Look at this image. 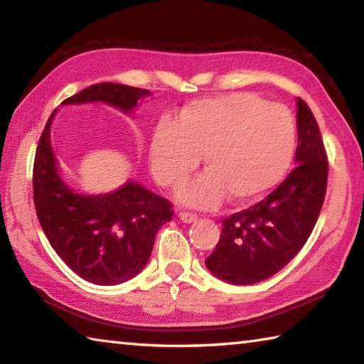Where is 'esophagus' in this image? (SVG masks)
Listing matches in <instances>:
<instances>
[{
  "mask_svg": "<svg viewBox=\"0 0 364 364\" xmlns=\"http://www.w3.org/2000/svg\"><path fill=\"white\" fill-rule=\"evenodd\" d=\"M197 218L199 217L193 212H180V220H183L184 223H193V221H196Z\"/></svg>",
  "mask_w": 364,
  "mask_h": 364,
  "instance_id": "34e87169",
  "label": "esophagus"
}]
</instances>
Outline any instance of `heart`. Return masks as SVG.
I'll list each match as a JSON object with an SVG mask.
<instances>
[{
  "instance_id": "b5f03b06",
  "label": "heart",
  "mask_w": 364,
  "mask_h": 364,
  "mask_svg": "<svg viewBox=\"0 0 364 364\" xmlns=\"http://www.w3.org/2000/svg\"><path fill=\"white\" fill-rule=\"evenodd\" d=\"M295 149V120L284 104L250 93L196 101L173 123L159 122L149 144L156 180L180 188L199 167L207 173L181 193L184 202L215 207L226 194L242 204L281 181Z\"/></svg>"
}]
</instances>
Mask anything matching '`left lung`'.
<instances>
[{"instance_id":"obj_1","label":"left lung","mask_w":364,"mask_h":364,"mask_svg":"<svg viewBox=\"0 0 364 364\" xmlns=\"http://www.w3.org/2000/svg\"><path fill=\"white\" fill-rule=\"evenodd\" d=\"M295 168L273 193L221 221L207 268L231 284H255L299 254L315 228L328 188V156L315 115L297 100Z\"/></svg>"}]
</instances>
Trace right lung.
Returning <instances> with one entry per match:
<instances>
[{
    "label": "right lung",
    "instance_id": "add662e5",
    "mask_svg": "<svg viewBox=\"0 0 364 364\" xmlns=\"http://www.w3.org/2000/svg\"><path fill=\"white\" fill-rule=\"evenodd\" d=\"M143 88L120 83L91 85L63 104L107 102L130 112ZM54 112L43 130L33 162V202L36 217L51 247L72 271L88 282L114 286L146 267L160 226L173 217V205L136 183L114 193L82 196L67 186L58 171L49 130Z\"/></svg>",
    "mask_w": 364,
    "mask_h": 364
}]
</instances>
